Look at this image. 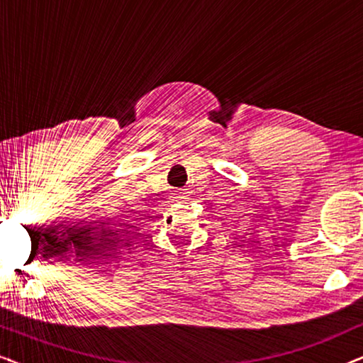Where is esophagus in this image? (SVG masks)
Here are the masks:
<instances>
[{
  "mask_svg": "<svg viewBox=\"0 0 363 363\" xmlns=\"http://www.w3.org/2000/svg\"><path fill=\"white\" fill-rule=\"evenodd\" d=\"M188 191H178V193H173V200L175 201H186L188 200Z\"/></svg>",
  "mask_w": 363,
  "mask_h": 363,
  "instance_id": "esophagus-1",
  "label": "esophagus"
}]
</instances>
